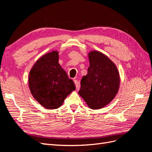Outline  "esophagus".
Instances as JSON below:
<instances>
[{
    "mask_svg": "<svg viewBox=\"0 0 152 152\" xmlns=\"http://www.w3.org/2000/svg\"><path fill=\"white\" fill-rule=\"evenodd\" d=\"M74 83H75V85H76V89H78L79 88H80V85H79L78 81V80H74Z\"/></svg>",
    "mask_w": 152,
    "mask_h": 152,
    "instance_id": "1",
    "label": "esophagus"
}]
</instances>
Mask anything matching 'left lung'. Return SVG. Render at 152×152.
<instances>
[{"instance_id": "left-lung-1", "label": "left lung", "mask_w": 152, "mask_h": 152, "mask_svg": "<svg viewBox=\"0 0 152 152\" xmlns=\"http://www.w3.org/2000/svg\"><path fill=\"white\" fill-rule=\"evenodd\" d=\"M88 74L82 77L79 95L91 109H100L114 99L119 88L117 66L104 54L91 51L88 54Z\"/></svg>"}]
</instances>
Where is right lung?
<instances>
[{
  "mask_svg": "<svg viewBox=\"0 0 152 152\" xmlns=\"http://www.w3.org/2000/svg\"><path fill=\"white\" fill-rule=\"evenodd\" d=\"M28 86L33 97L47 109H57L76 89L74 82L59 63V53L53 51L42 56L28 75Z\"/></svg>",
  "mask_w": 152,
  "mask_h": 152,
  "instance_id": "right-lung-1",
  "label": "right lung"
}]
</instances>
